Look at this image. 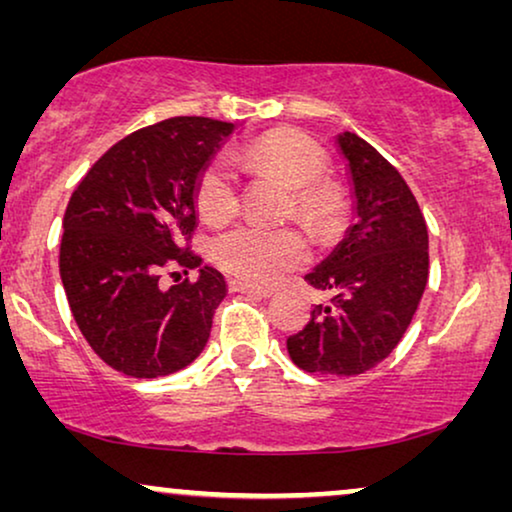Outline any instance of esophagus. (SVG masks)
Returning a JSON list of instances; mask_svg holds the SVG:
<instances>
[{"instance_id":"1","label":"esophagus","mask_w":512,"mask_h":512,"mask_svg":"<svg viewBox=\"0 0 512 512\" xmlns=\"http://www.w3.org/2000/svg\"><path fill=\"white\" fill-rule=\"evenodd\" d=\"M230 291L235 293H247V296H256V298H268L270 291L268 289H258V286H251L247 282H240V279H230Z\"/></svg>"}]
</instances>
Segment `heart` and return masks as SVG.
I'll return each instance as SVG.
<instances>
[{
	"instance_id": "heart-1",
	"label": "heart",
	"mask_w": 512,
	"mask_h": 512,
	"mask_svg": "<svg viewBox=\"0 0 512 512\" xmlns=\"http://www.w3.org/2000/svg\"><path fill=\"white\" fill-rule=\"evenodd\" d=\"M251 167L277 174L293 188L289 216L312 230H328L338 221L342 198L326 174L328 153L296 130L265 132L244 149ZM195 209L209 226H223L240 212V181L226 158H214L195 181ZM214 261L221 270L251 286H272L286 272L307 261V244L293 228L240 226L214 244Z\"/></svg>"
}]
</instances>
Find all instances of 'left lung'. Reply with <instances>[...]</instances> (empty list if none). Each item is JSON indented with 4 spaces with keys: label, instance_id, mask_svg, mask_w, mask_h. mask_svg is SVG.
Wrapping results in <instances>:
<instances>
[{
    "label": "left lung",
    "instance_id": "8db88e82",
    "mask_svg": "<svg viewBox=\"0 0 512 512\" xmlns=\"http://www.w3.org/2000/svg\"><path fill=\"white\" fill-rule=\"evenodd\" d=\"M354 181L356 219L333 256L305 275L331 303L314 305L286 349L307 373L352 377L387 359L429 279V230L401 172L354 132L338 137Z\"/></svg>",
    "mask_w": 512,
    "mask_h": 512
}]
</instances>
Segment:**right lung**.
<instances>
[{
  "mask_svg": "<svg viewBox=\"0 0 512 512\" xmlns=\"http://www.w3.org/2000/svg\"><path fill=\"white\" fill-rule=\"evenodd\" d=\"M233 123L174 116L130 132L90 167L62 219L60 277L93 352L118 373L160 377L205 349L226 296L191 249L195 181ZM172 276L170 290L162 277Z\"/></svg>",
  "mask_w": 512,
  "mask_h": 512,
  "instance_id": "1",
  "label": "right lung"
}]
</instances>
